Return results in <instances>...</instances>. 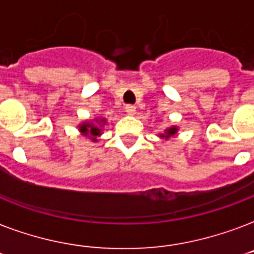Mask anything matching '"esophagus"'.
<instances>
[{
  "mask_svg": "<svg viewBox=\"0 0 254 254\" xmlns=\"http://www.w3.org/2000/svg\"><path fill=\"white\" fill-rule=\"evenodd\" d=\"M135 111H137V109H135L134 105H127V107H125V112H127V115H135Z\"/></svg>",
  "mask_w": 254,
  "mask_h": 254,
  "instance_id": "obj_1",
  "label": "esophagus"
}]
</instances>
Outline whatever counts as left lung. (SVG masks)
I'll return each instance as SVG.
<instances>
[{
    "label": "left lung",
    "instance_id": "left-lung-1",
    "mask_svg": "<svg viewBox=\"0 0 254 254\" xmlns=\"http://www.w3.org/2000/svg\"><path fill=\"white\" fill-rule=\"evenodd\" d=\"M177 133H178V127H175V125H171L170 127H166L163 133H159L158 137L162 139H169V138H171V137H174V135H177Z\"/></svg>",
    "mask_w": 254,
    "mask_h": 254
}]
</instances>
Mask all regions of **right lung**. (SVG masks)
<instances>
[{"label": "right lung", "mask_w": 254, "mask_h": 254, "mask_svg": "<svg viewBox=\"0 0 254 254\" xmlns=\"http://www.w3.org/2000/svg\"><path fill=\"white\" fill-rule=\"evenodd\" d=\"M107 124V119L104 117H95L93 120H85L77 125V129L83 137H87L92 142H97L99 137H101L104 131V125Z\"/></svg>", "instance_id": "add662e5"}]
</instances>
